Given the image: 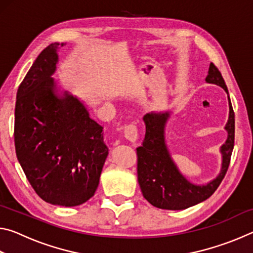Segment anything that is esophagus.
Wrapping results in <instances>:
<instances>
[{
  "mask_svg": "<svg viewBox=\"0 0 253 253\" xmlns=\"http://www.w3.org/2000/svg\"><path fill=\"white\" fill-rule=\"evenodd\" d=\"M124 137L128 140V142L131 144H135L137 140V137H138V134H137V127L135 125H127L124 128Z\"/></svg>",
  "mask_w": 253,
  "mask_h": 253,
  "instance_id": "1",
  "label": "esophagus"
}]
</instances>
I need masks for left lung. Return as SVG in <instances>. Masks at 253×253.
Listing matches in <instances>:
<instances>
[{"label": "left lung", "mask_w": 253, "mask_h": 253, "mask_svg": "<svg viewBox=\"0 0 253 253\" xmlns=\"http://www.w3.org/2000/svg\"><path fill=\"white\" fill-rule=\"evenodd\" d=\"M205 81L221 87L228 95L229 118L224 129L228 137L220 147L221 169L215 178L207 184L188 181L174 162L166 143V124L170 111H154L144 116L146 132L142 146L137 147V175L144 198L155 208L163 210H185L203 202L211 196L228 170L234 146V113L225 83L217 68L210 63Z\"/></svg>", "instance_id": "8db88e82"}]
</instances>
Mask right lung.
I'll list each match as a JSON object with an SVG mask.
<instances>
[{
	"label": "right lung",
	"instance_id": "right-lung-1",
	"mask_svg": "<svg viewBox=\"0 0 253 253\" xmlns=\"http://www.w3.org/2000/svg\"><path fill=\"white\" fill-rule=\"evenodd\" d=\"M51 43L38 55L18 89L14 143L21 168L40 198L53 205L77 207L92 198L108 147L104 127L87 107L52 78L59 62Z\"/></svg>",
	"mask_w": 253,
	"mask_h": 253
}]
</instances>
